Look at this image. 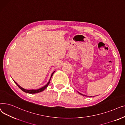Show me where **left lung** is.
<instances>
[{
	"label": "left lung",
	"instance_id": "obj_1",
	"mask_svg": "<svg viewBox=\"0 0 125 125\" xmlns=\"http://www.w3.org/2000/svg\"><path fill=\"white\" fill-rule=\"evenodd\" d=\"M78 93H79L80 94H81V95H83V96H87V97H88V96H86V95H83V94H81V93H80V92H78Z\"/></svg>",
	"mask_w": 125,
	"mask_h": 125
}]
</instances>
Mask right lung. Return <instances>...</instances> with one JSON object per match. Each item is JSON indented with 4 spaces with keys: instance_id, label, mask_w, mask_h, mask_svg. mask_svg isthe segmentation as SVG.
Masks as SVG:
<instances>
[{
    "instance_id": "right-lung-1",
    "label": "right lung",
    "mask_w": 125,
    "mask_h": 125,
    "mask_svg": "<svg viewBox=\"0 0 125 125\" xmlns=\"http://www.w3.org/2000/svg\"><path fill=\"white\" fill-rule=\"evenodd\" d=\"M55 72V71H54L53 73H52V75H51V77H50V80H49V82L47 83V84H45V86H43V87L39 88V89H36V90H33V89H32V90H26V89H25L23 88L22 87H21L20 86H19V85L15 81H14V80H13V81H14V82H15V83L17 85L18 87L21 90H22L23 92H24L27 93H29V94H35V93L41 92L43 91L45 88H47V87L48 86V85L49 84V83H50V81H51V78H52V75H53V74Z\"/></svg>"
}]
</instances>
